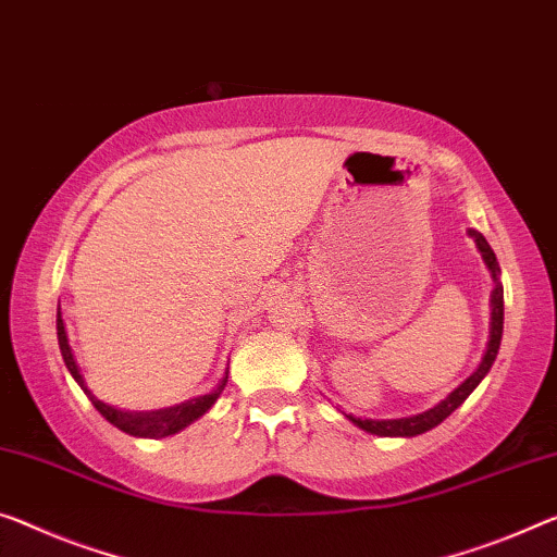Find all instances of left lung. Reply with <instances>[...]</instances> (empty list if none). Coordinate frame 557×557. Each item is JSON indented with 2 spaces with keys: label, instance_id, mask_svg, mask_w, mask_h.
<instances>
[{
  "label": "left lung",
  "instance_id": "left-lung-1",
  "mask_svg": "<svg viewBox=\"0 0 557 557\" xmlns=\"http://www.w3.org/2000/svg\"><path fill=\"white\" fill-rule=\"evenodd\" d=\"M470 236L475 238L478 244V251L483 253V261L485 267L491 269L493 273V281H495V288H493V296H491V306H493V321H491V341H487V350L483 356L481 366L475 368V373L466 379L460 386L450 393L446 400H441L438 406L425 410V413H418V416H410V418H398V421H361V418H354L348 416L350 421H354L358 428H363L368 433H375V435H418V433H425L435 428L438 423L446 421V418L456 410L463 400L470 396V393L475 391L478 383L485 379V373L491 371V366L495 361V356H498V348H500V338H503V286H500V267H498V259H495V253L491 249V244L485 242L483 234H478V231H470Z\"/></svg>",
  "mask_w": 557,
  "mask_h": 557
}]
</instances>
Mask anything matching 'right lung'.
I'll use <instances>...</instances> for the list:
<instances>
[{"label":"right lung","instance_id":"obj_1","mask_svg":"<svg viewBox=\"0 0 557 557\" xmlns=\"http://www.w3.org/2000/svg\"><path fill=\"white\" fill-rule=\"evenodd\" d=\"M57 338H59V350H62V358H64L66 368H70V373L74 375V381L79 383L82 391L87 393L94 408H97L111 425H116L119 431H124L129 435H139V438H164V435L182 431V428H186L191 421H196V418L207 413V410L213 406V400L219 398V393L224 391L226 379H228V375H226V379L216 386V391L209 393V396L194 398V400H189V404H182V406L166 408V410H151V413H124V410L111 408L107 404H101L97 396H91V391L87 388V383H84V379H82L79 368H76V361H74L72 348H70V341H66L62 311H59V308H57Z\"/></svg>","mask_w":557,"mask_h":557}]
</instances>
